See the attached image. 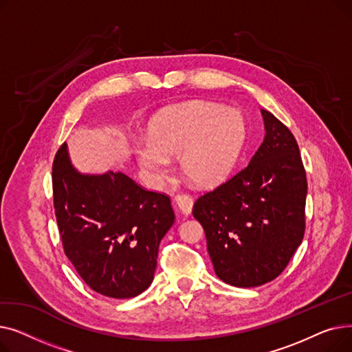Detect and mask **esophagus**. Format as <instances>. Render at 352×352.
Listing matches in <instances>:
<instances>
[{
  "label": "esophagus",
  "mask_w": 352,
  "mask_h": 352,
  "mask_svg": "<svg viewBox=\"0 0 352 352\" xmlns=\"http://www.w3.org/2000/svg\"><path fill=\"white\" fill-rule=\"evenodd\" d=\"M174 201L177 207L182 211V214H190L192 211V204H194V199L191 195L188 194H177L174 197Z\"/></svg>",
  "instance_id": "esophagus-1"
}]
</instances>
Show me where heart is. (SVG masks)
<instances>
[{
    "label": "heart",
    "mask_w": 352,
    "mask_h": 352,
    "mask_svg": "<svg viewBox=\"0 0 352 352\" xmlns=\"http://www.w3.org/2000/svg\"><path fill=\"white\" fill-rule=\"evenodd\" d=\"M247 140V122L238 109L211 102H188L166 111L137 144L141 168L155 182L170 174V157L198 186H217L232 171Z\"/></svg>",
    "instance_id": "heart-1"
}]
</instances>
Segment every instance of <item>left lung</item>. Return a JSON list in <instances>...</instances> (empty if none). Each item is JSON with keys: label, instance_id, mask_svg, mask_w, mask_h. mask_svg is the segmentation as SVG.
I'll return each instance as SVG.
<instances>
[{"label": "left lung", "instance_id": "8db88e82", "mask_svg": "<svg viewBox=\"0 0 352 352\" xmlns=\"http://www.w3.org/2000/svg\"><path fill=\"white\" fill-rule=\"evenodd\" d=\"M265 138L250 164L194 204L215 274L251 288L276 278L302 243L307 175L297 140L267 109Z\"/></svg>", "mask_w": 352, "mask_h": 352}]
</instances>
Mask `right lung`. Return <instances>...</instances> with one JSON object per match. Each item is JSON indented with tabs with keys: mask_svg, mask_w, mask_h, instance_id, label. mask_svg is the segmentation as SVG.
I'll return each instance as SVG.
<instances>
[{
	"mask_svg": "<svg viewBox=\"0 0 352 352\" xmlns=\"http://www.w3.org/2000/svg\"><path fill=\"white\" fill-rule=\"evenodd\" d=\"M63 248L84 283L109 298H133L154 280L158 247L174 224L170 197L122 173L82 175L64 142L52 162Z\"/></svg>",
	"mask_w": 352,
	"mask_h": 352,
	"instance_id": "1",
	"label": "right lung"
}]
</instances>
